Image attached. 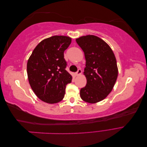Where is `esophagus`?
Masks as SVG:
<instances>
[{"label":"esophagus","instance_id":"1","mask_svg":"<svg viewBox=\"0 0 147 147\" xmlns=\"http://www.w3.org/2000/svg\"><path fill=\"white\" fill-rule=\"evenodd\" d=\"M82 74V70L81 69H78L77 72L75 74V75H77V76H78V75H80Z\"/></svg>","mask_w":147,"mask_h":147}]
</instances>
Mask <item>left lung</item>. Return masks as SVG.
<instances>
[{"instance_id": "1", "label": "left lung", "mask_w": 147, "mask_h": 147, "mask_svg": "<svg viewBox=\"0 0 147 147\" xmlns=\"http://www.w3.org/2000/svg\"><path fill=\"white\" fill-rule=\"evenodd\" d=\"M76 42L86 59L83 74L87 83L80 95L84 102L95 104L104 100L113 90L118 74L116 57L108 44L96 35L82 36Z\"/></svg>"}]
</instances>
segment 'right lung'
Segmentation results:
<instances>
[{"mask_svg": "<svg viewBox=\"0 0 147 147\" xmlns=\"http://www.w3.org/2000/svg\"><path fill=\"white\" fill-rule=\"evenodd\" d=\"M72 38L55 35L43 40L34 48L27 63L29 83L41 100L56 104L63 99L72 77L65 70L64 52Z\"/></svg>", "mask_w": 147, "mask_h": 147, "instance_id": "add662e5", "label": "right lung"}]
</instances>
